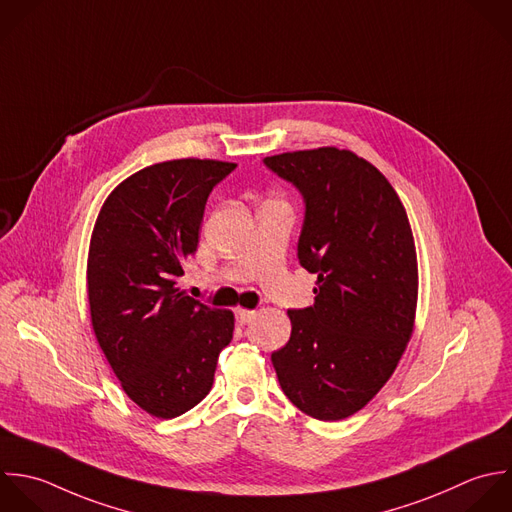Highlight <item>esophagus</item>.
Returning <instances> with one entry per match:
<instances>
[{
    "mask_svg": "<svg viewBox=\"0 0 512 512\" xmlns=\"http://www.w3.org/2000/svg\"><path fill=\"white\" fill-rule=\"evenodd\" d=\"M255 317V311H251V309H237L235 311V321H237V325H247V323H251V319Z\"/></svg>",
    "mask_w": 512,
    "mask_h": 512,
    "instance_id": "obj_1",
    "label": "esophagus"
}]
</instances>
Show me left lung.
Wrapping results in <instances>:
<instances>
[{"label":"left lung","instance_id":"left-lung-1","mask_svg":"<svg viewBox=\"0 0 512 512\" xmlns=\"http://www.w3.org/2000/svg\"><path fill=\"white\" fill-rule=\"evenodd\" d=\"M263 163L303 197L297 259L317 275L315 303L287 311L291 339L271 361L299 411L347 419L389 381L413 333L417 253L407 211L385 175L351 151L321 147Z\"/></svg>","mask_w":512,"mask_h":512}]
</instances>
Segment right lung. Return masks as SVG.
Returning <instances> with one entry per match:
<instances>
[{
    "instance_id": "obj_1",
    "label": "right lung",
    "mask_w": 512,
    "mask_h": 512,
    "mask_svg": "<svg viewBox=\"0 0 512 512\" xmlns=\"http://www.w3.org/2000/svg\"><path fill=\"white\" fill-rule=\"evenodd\" d=\"M237 165L175 159L125 179L105 201L89 247L87 295L97 343L127 397L173 419L211 391L233 313L175 287L195 255L209 193Z\"/></svg>"
}]
</instances>
